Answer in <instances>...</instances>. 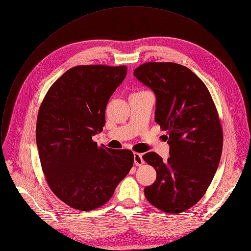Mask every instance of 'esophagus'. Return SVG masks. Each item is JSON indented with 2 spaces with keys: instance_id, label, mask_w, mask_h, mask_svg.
I'll return each instance as SVG.
<instances>
[{
  "instance_id": "1",
  "label": "esophagus",
  "mask_w": 251,
  "mask_h": 251,
  "mask_svg": "<svg viewBox=\"0 0 251 251\" xmlns=\"http://www.w3.org/2000/svg\"><path fill=\"white\" fill-rule=\"evenodd\" d=\"M134 164L136 166H141V165L144 164V160H143L141 154L134 153Z\"/></svg>"
}]
</instances>
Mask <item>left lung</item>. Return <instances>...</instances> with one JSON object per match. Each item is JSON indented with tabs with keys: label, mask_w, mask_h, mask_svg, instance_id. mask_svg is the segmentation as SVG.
Here are the masks:
<instances>
[{
	"label": "left lung",
	"mask_w": 251,
	"mask_h": 251,
	"mask_svg": "<svg viewBox=\"0 0 251 251\" xmlns=\"http://www.w3.org/2000/svg\"><path fill=\"white\" fill-rule=\"evenodd\" d=\"M134 75L155 93V121L169 136L167 161L155 152L143 156L157 172L146 199L162 211L182 212L202 198L218 170L224 136L217 108L205 84L184 65L147 62Z\"/></svg>",
	"instance_id": "left-lung-1"
}]
</instances>
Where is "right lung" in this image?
Wrapping results in <instances>:
<instances>
[{
    "instance_id": "add662e5",
    "label": "right lung",
    "mask_w": 251,
    "mask_h": 251,
    "mask_svg": "<svg viewBox=\"0 0 251 251\" xmlns=\"http://www.w3.org/2000/svg\"><path fill=\"white\" fill-rule=\"evenodd\" d=\"M127 67L78 65L51 85L39 111L37 146L47 182L54 195L78 210H92L113 196L134 162L130 150L98 147L105 109Z\"/></svg>"
}]
</instances>
